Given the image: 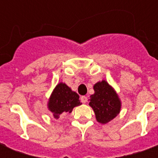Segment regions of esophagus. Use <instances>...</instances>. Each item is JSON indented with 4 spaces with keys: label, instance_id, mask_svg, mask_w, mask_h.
<instances>
[{
    "label": "esophagus",
    "instance_id": "1",
    "mask_svg": "<svg viewBox=\"0 0 158 158\" xmlns=\"http://www.w3.org/2000/svg\"><path fill=\"white\" fill-rule=\"evenodd\" d=\"M80 101H81V102L82 103H86L87 102V101H88V99H87V97H86L85 96H82L80 97Z\"/></svg>",
    "mask_w": 158,
    "mask_h": 158
}]
</instances>
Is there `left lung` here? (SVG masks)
Wrapping results in <instances>:
<instances>
[{
    "mask_svg": "<svg viewBox=\"0 0 158 158\" xmlns=\"http://www.w3.org/2000/svg\"><path fill=\"white\" fill-rule=\"evenodd\" d=\"M94 90L95 94L90 96L89 105L95 112L96 120L106 123L118 114L121 102L114 89L105 80L96 83Z\"/></svg>",
    "mask_w": 158,
    "mask_h": 158,
    "instance_id": "1",
    "label": "left lung"
}]
</instances>
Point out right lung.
<instances>
[{
  "instance_id": "right-lung-1",
  "label": "right lung",
  "mask_w": 158,
  "mask_h": 158,
  "mask_svg": "<svg viewBox=\"0 0 158 158\" xmlns=\"http://www.w3.org/2000/svg\"><path fill=\"white\" fill-rule=\"evenodd\" d=\"M79 96L69 86L60 83L53 90L49 100L48 108L55 118H59L60 115H64L72 112L74 106H79Z\"/></svg>"
}]
</instances>
